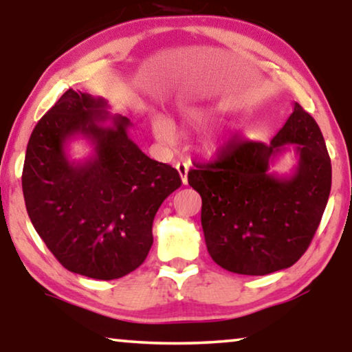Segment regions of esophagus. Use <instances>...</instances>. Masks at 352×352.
Listing matches in <instances>:
<instances>
[{
    "mask_svg": "<svg viewBox=\"0 0 352 352\" xmlns=\"http://www.w3.org/2000/svg\"><path fill=\"white\" fill-rule=\"evenodd\" d=\"M176 170L179 173L182 184H187V175H189V170H190V162L176 163Z\"/></svg>",
    "mask_w": 352,
    "mask_h": 352,
    "instance_id": "esophagus-1",
    "label": "esophagus"
}]
</instances>
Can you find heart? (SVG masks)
Masks as SVG:
<instances>
[{
    "label": "heart",
    "instance_id": "b5f03b06",
    "mask_svg": "<svg viewBox=\"0 0 352 352\" xmlns=\"http://www.w3.org/2000/svg\"><path fill=\"white\" fill-rule=\"evenodd\" d=\"M210 109L205 107H187L182 109L181 122L187 128H199L210 118ZM152 131L158 141L165 144L175 141V126H173L171 120L166 118L165 115H155L152 118ZM206 146H208L210 151H216L219 147V139L216 136L208 138Z\"/></svg>",
    "mask_w": 352,
    "mask_h": 352
}]
</instances>
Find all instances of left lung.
I'll return each mask as SVG.
<instances>
[{
	"mask_svg": "<svg viewBox=\"0 0 352 352\" xmlns=\"http://www.w3.org/2000/svg\"><path fill=\"white\" fill-rule=\"evenodd\" d=\"M288 148L298 157L296 171L274 175L268 166ZM189 184L201 197L213 261L235 274L266 276L293 266L309 247L329 201L331 163L319 124L295 102L271 142L232 139L218 160L189 171Z\"/></svg>",
	"mask_w": 352,
	"mask_h": 352,
	"instance_id": "8db88e82",
	"label": "left lung"
}]
</instances>
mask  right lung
Segmentation results:
<instances>
[{
  "mask_svg": "<svg viewBox=\"0 0 352 352\" xmlns=\"http://www.w3.org/2000/svg\"><path fill=\"white\" fill-rule=\"evenodd\" d=\"M102 98L69 89L36 123L27 146L22 190L28 218L65 269L112 280L133 272L153 243L152 224L181 176L148 158ZM110 121V125H105ZM88 137L95 155L70 162L66 142Z\"/></svg>",
  "mask_w": 352,
  "mask_h": 352,
  "instance_id": "obj_1",
  "label": "right lung"
}]
</instances>
